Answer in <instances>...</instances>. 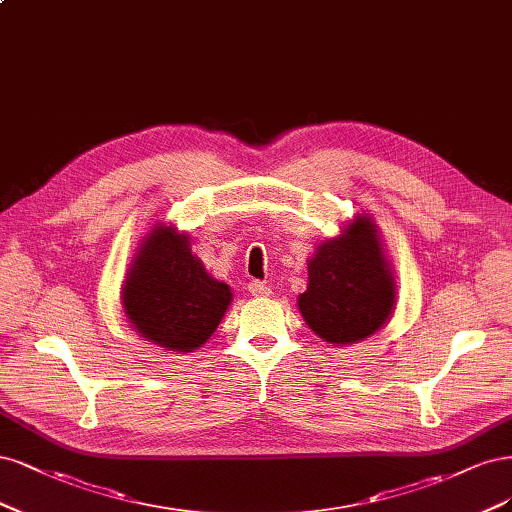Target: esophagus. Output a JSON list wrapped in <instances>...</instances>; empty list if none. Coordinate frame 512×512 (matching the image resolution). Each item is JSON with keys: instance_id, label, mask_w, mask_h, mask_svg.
Masks as SVG:
<instances>
[{"instance_id": "obj_1", "label": "esophagus", "mask_w": 512, "mask_h": 512, "mask_svg": "<svg viewBox=\"0 0 512 512\" xmlns=\"http://www.w3.org/2000/svg\"><path fill=\"white\" fill-rule=\"evenodd\" d=\"M249 291L255 295V298H266V295H270V287L266 283H261V280H251Z\"/></svg>"}]
</instances>
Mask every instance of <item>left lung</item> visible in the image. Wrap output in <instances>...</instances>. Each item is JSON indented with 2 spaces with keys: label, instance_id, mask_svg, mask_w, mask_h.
I'll return each mask as SVG.
<instances>
[{
  "label": "left lung",
  "instance_id": "left-lung-1",
  "mask_svg": "<svg viewBox=\"0 0 512 512\" xmlns=\"http://www.w3.org/2000/svg\"><path fill=\"white\" fill-rule=\"evenodd\" d=\"M306 325L329 344H353L381 329L395 306V278L370 214L308 259V287L298 298Z\"/></svg>",
  "mask_w": 512,
  "mask_h": 512
}]
</instances>
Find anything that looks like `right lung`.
Listing matches in <instances>:
<instances>
[{
    "label": "right lung",
    "instance_id": "1",
    "mask_svg": "<svg viewBox=\"0 0 512 512\" xmlns=\"http://www.w3.org/2000/svg\"><path fill=\"white\" fill-rule=\"evenodd\" d=\"M121 300L136 332L168 351L191 353L219 327L232 289L191 253L187 234L157 223L140 242Z\"/></svg>",
    "mask_w": 512,
    "mask_h": 512
}]
</instances>
